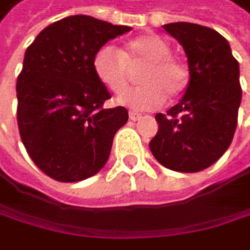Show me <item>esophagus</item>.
Wrapping results in <instances>:
<instances>
[{"instance_id": "1", "label": "esophagus", "mask_w": 250, "mask_h": 250, "mask_svg": "<svg viewBox=\"0 0 250 250\" xmlns=\"http://www.w3.org/2000/svg\"><path fill=\"white\" fill-rule=\"evenodd\" d=\"M129 117H130V120H132V121H138V120H141V118H142V114L132 111V112L129 114Z\"/></svg>"}]
</instances>
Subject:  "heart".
<instances>
[{"mask_svg":"<svg viewBox=\"0 0 250 250\" xmlns=\"http://www.w3.org/2000/svg\"><path fill=\"white\" fill-rule=\"evenodd\" d=\"M170 55L172 47L163 37L148 34L129 41L121 51L109 45L102 47L93 58V72L108 90L118 93L127 84V68L145 63L138 75L142 85L121 93L117 102L139 111L154 109L166 96H181L188 84L187 66Z\"/></svg>","mask_w":250,"mask_h":250,"instance_id":"1","label":"heart"}]
</instances>
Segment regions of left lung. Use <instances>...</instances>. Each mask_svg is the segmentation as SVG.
Masks as SVG:
<instances>
[{"label": "left lung", "instance_id": "1", "mask_svg": "<svg viewBox=\"0 0 250 250\" xmlns=\"http://www.w3.org/2000/svg\"><path fill=\"white\" fill-rule=\"evenodd\" d=\"M163 29L176 38L188 59L189 81L167 114H157L158 132L149 142L155 160L176 172L212 166L233 141L242 102L239 62L215 29L176 22Z\"/></svg>", "mask_w": 250, "mask_h": 250}]
</instances>
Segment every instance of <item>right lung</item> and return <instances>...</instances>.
Returning <instances> with one entry per match:
<instances>
[{
    "mask_svg": "<svg viewBox=\"0 0 250 250\" xmlns=\"http://www.w3.org/2000/svg\"><path fill=\"white\" fill-rule=\"evenodd\" d=\"M132 28L75 14L44 28L26 48L17 77V126L32 162L59 182L96 175L117 130L129 120L93 72V58Z\"/></svg>",
    "mask_w": 250,
    "mask_h": 250,
    "instance_id": "add662e5",
    "label": "right lung"
}]
</instances>
